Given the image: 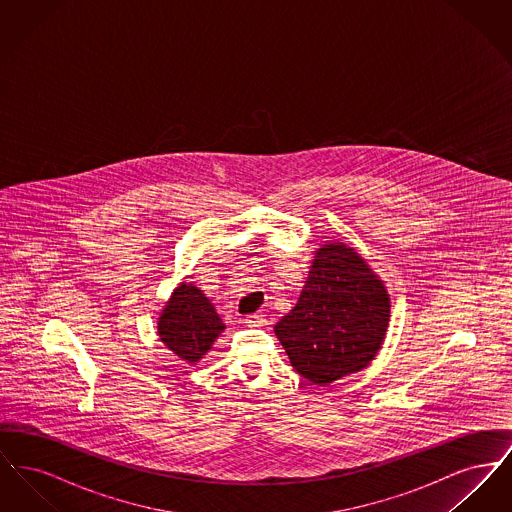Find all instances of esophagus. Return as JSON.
<instances>
[{"label":"esophagus","mask_w":512,"mask_h":512,"mask_svg":"<svg viewBox=\"0 0 512 512\" xmlns=\"http://www.w3.org/2000/svg\"><path fill=\"white\" fill-rule=\"evenodd\" d=\"M245 324L247 326H265L267 324V317L265 315H249V317H245Z\"/></svg>","instance_id":"obj_1"}]
</instances>
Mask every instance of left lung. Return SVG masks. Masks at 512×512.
Here are the masks:
<instances>
[{"label":"left lung","instance_id":"1","mask_svg":"<svg viewBox=\"0 0 512 512\" xmlns=\"http://www.w3.org/2000/svg\"><path fill=\"white\" fill-rule=\"evenodd\" d=\"M313 255L299 299L274 334L295 372L330 386L366 368L382 349L390 293L361 253L343 242H324Z\"/></svg>","mask_w":512,"mask_h":512}]
</instances>
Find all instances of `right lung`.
Masks as SVG:
<instances>
[{
    "label": "right lung",
    "mask_w": 512,
    "mask_h": 512,
    "mask_svg": "<svg viewBox=\"0 0 512 512\" xmlns=\"http://www.w3.org/2000/svg\"><path fill=\"white\" fill-rule=\"evenodd\" d=\"M224 324L211 299L192 282H180L157 318V334L186 365H197L213 347Z\"/></svg>",
    "instance_id": "obj_1"
}]
</instances>
